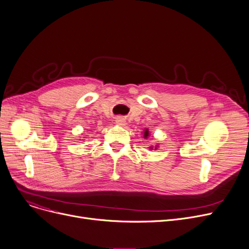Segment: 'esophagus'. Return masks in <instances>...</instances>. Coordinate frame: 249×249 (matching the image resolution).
<instances>
[{
  "mask_svg": "<svg viewBox=\"0 0 249 249\" xmlns=\"http://www.w3.org/2000/svg\"><path fill=\"white\" fill-rule=\"evenodd\" d=\"M115 122H116V124H117V125H120V126H124V125H126V120H125V118H124V117H122V116H119V117H117V118H116V120H115Z\"/></svg>",
  "mask_w": 249,
  "mask_h": 249,
  "instance_id": "esophagus-1",
  "label": "esophagus"
}]
</instances>
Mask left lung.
Returning <instances> with one entry per match:
<instances>
[{"instance_id":"obj_1","label":"left lung","mask_w":249,"mask_h":249,"mask_svg":"<svg viewBox=\"0 0 249 249\" xmlns=\"http://www.w3.org/2000/svg\"><path fill=\"white\" fill-rule=\"evenodd\" d=\"M148 136H149V131H148V129H145V130H144V133H143V138H145V139H146ZM158 146H159V145H156L155 147H154V146H149L148 148H149V149H154V148H155V150H156Z\"/></svg>"}]
</instances>
